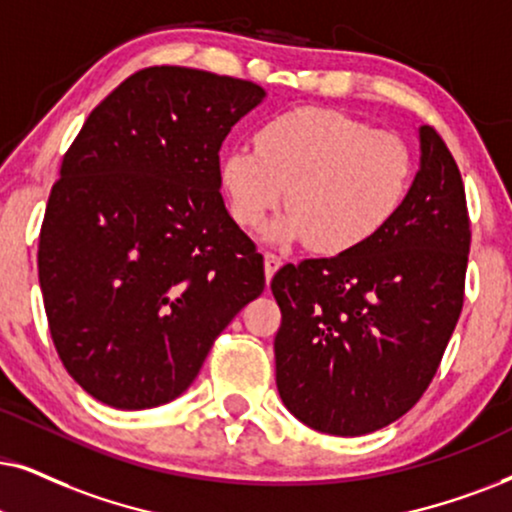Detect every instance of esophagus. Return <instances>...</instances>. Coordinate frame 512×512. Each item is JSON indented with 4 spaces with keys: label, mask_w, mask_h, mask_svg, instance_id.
Instances as JSON below:
<instances>
[{
    "label": "esophagus",
    "mask_w": 512,
    "mask_h": 512,
    "mask_svg": "<svg viewBox=\"0 0 512 512\" xmlns=\"http://www.w3.org/2000/svg\"><path fill=\"white\" fill-rule=\"evenodd\" d=\"M281 264L283 260L276 255V252H264V274H267V281H271V276L276 274Z\"/></svg>",
    "instance_id": "1"
}]
</instances>
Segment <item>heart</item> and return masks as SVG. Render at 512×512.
Instances as JSON below:
<instances>
[{
    "instance_id": "b5f03b06",
    "label": "heart",
    "mask_w": 512,
    "mask_h": 512,
    "mask_svg": "<svg viewBox=\"0 0 512 512\" xmlns=\"http://www.w3.org/2000/svg\"><path fill=\"white\" fill-rule=\"evenodd\" d=\"M416 160L404 137L333 108H295L269 118L255 148L222 160L231 217L257 229L286 193L276 243L307 241L319 255H347L373 241L404 208Z\"/></svg>"
}]
</instances>
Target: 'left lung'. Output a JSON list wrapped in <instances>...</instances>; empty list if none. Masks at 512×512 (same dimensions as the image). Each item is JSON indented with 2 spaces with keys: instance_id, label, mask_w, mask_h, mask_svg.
<instances>
[{
  "instance_id": "obj_1",
  "label": "left lung",
  "mask_w": 512,
  "mask_h": 512,
  "mask_svg": "<svg viewBox=\"0 0 512 512\" xmlns=\"http://www.w3.org/2000/svg\"><path fill=\"white\" fill-rule=\"evenodd\" d=\"M470 217L444 139L420 127V170L404 208L347 255L286 264L271 281L281 328L276 387L309 428L375 432L416 406L463 309Z\"/></svg>"
}]
</instances>
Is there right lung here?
Returning <instances> with one entry per match:
<instances>
[{
	"mask_svg": "<svg viewBox=\"0 0 512 512\" xmlns=\"http://www.w3.org/2000/svg\"><path fill=\"white\" fill-rule=\"evenodd\" d=\"M260 84L181 66L129 75L63 155L37 269L66 371L113 409L177 399L264 290L219 193V148Z\"/></svg>",
	"mask_w": 512,
	"mask_h": 512,
	"instance_id": "right-lung-1",
	"label": "right lung"
}]
</instances>
